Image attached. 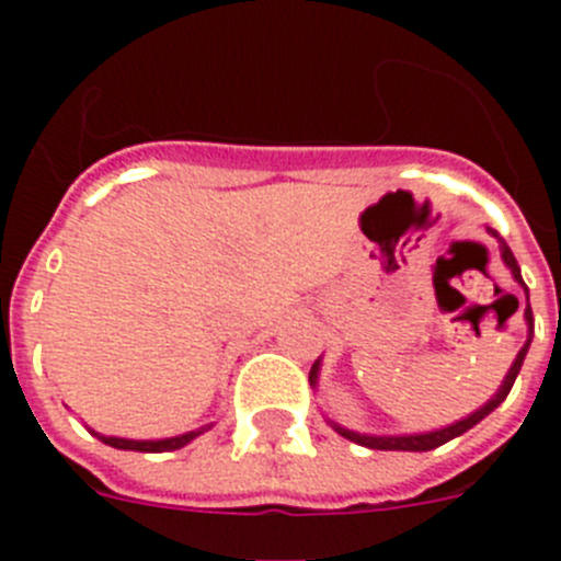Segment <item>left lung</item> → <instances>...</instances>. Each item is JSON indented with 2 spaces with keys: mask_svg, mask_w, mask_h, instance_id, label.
<instances>
[{
  "mask_svg": "<svg viewBox=\"0 0 561 561\" xmlns=\"http://www.w3.org/2000/svg\"><path fill=\"white\" fill-rule=\"evenodd\" d=\"M489 232H492L494 238H497L500 244V257H503V264L508 266V272H512V277L517 280L519 286H523L525 291V325H528V336H525V345L519 348L517 359L512 362V368H508V374H505L503 385L497 388V393L492 396V399L485 401L483 408H478L474 413H469L466 419L455 421V424H447V427H438V430H430V433H410V435H370V433H356V430H348L342 427V424H336V421L329 419L331 427L336 430V433L342 435V438L354 440V444H359V447H368V449H385V453H430V449L440 447V444H447V440L458 438V435H463L466 430H472L474 424H480V421L485 419V415L492 413V410H497L500 404L505 401V396H508V390H512L514 379H517L519 368H523L525 362V354H528V348H531V340H534V311H531V304H528V286H525L523 275H519V266H517V257H514V252L508 250V244H505L503 238L497 236V232L489 227ZM517 300V297H514ZM323 359V356H320ZM320 359L311 365V374H309V381L311 388H317V379H320Z\"/></svg>",
  "mask_w": 561,
  "mask_h": 561,
  "instance_id": "8db88e82",
  "label": "left lung"
}]
</instances>
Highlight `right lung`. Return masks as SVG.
Here are the masks:
<instances>
[{
	"instance_id": "add662e5",
	"label": "right lung",
	"mask_w": 561,
	"mask_h": 561,
	"mask_svg": "<svg viewBox=\"0 0 561 561\" xmlns=\"http://www.w3.org/2000/svg\"><path fill=\"white\" fill-rule=\"evenodd\" d=\"M213 424H205L199 430H191V433H182V435H173V438H157V440H134V438H117V435H103L95 433V430H89L92 435H98V440L108 444L114 449H131V453H173V449H182L187 447L193 438H199L202 433H207Z\"/></svg>"
}]
</instances>
